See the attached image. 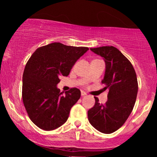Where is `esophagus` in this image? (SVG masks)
I'll return each mask as SVG.
<instances>
[{
  "label": "esophagus",
  "mask_w": 157,
  "mask_h": 157,
  "mask_svg": "<svg viewBox=\"0 0 157 157\" xmlns=\"http://www.w3.org/2000/svg\"><path fill=\"white\" fill-rule=\"evenodd\" d=\"M85 95H86V92H84V91H81V96H85Z\"/></svg>",
  "instance_id": "1"
}]
</instances>
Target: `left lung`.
I'll return each mask as SVG.
<instances>
[{
  "label": "left lung",
  "mask_w": 157,
  "mask_h": 157,
  "mask_svg": "<svg viewBox=\"0 0 157 157\" xmlns=\"http://www.w3.org/2000/svg\"><path fill=\"white\" fill-rule=\"evenodd\" d=\"M100 55L105 63V71L102 82L104 90H109L105 104L99 102L88 111L91 125L103 134H111L118 130L128 118L136 102L138 83L132 64L113 46L90 48Z\"/></svg>",
  "instance_id": "obj_1"
}]
</instances>
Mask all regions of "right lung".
Returning a JSON list of instances; mask_svg holds the SVG:
<instances>
[{"label":"right lung","mask_w":157,"mask_h":157,"mask_svg":"<svg viewBox=\"0 0 157 157\" xmlns=\"http://www.w3.org/2000/svg\"><path fill=\"white\" fill-rule=\"evenodd\" d=\"M87 47L52 43L37 48L26 65L22 97L30 120L40 128L55 130L67 121L71 107L80 98L73 88L63 94L57 88L61 76H68Z\"/></svg>","instance_id":"1"}]
</instances>
